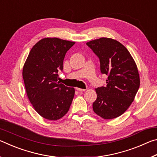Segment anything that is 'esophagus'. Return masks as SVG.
Listing matches in <instances>:
<instances>
[{
  "label": "esophagus",
  "instance_id": "esophagus-1",
  "mask_svg": "<svg viewBox=\"0 0 157 157\" xmlns=\"http://www.w3.org/2000/svg\"><path fill=\"white\" fill-rule=\"evenodd\" d=\"M76 90L77 91H84L86 89H79V88H76Z\"/></svg>",
  "mask_w": 157,
  "mask_h": 157
}]
</instances>
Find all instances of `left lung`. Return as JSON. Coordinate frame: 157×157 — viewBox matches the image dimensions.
<instances>
[{
    "label": "left lung",
    "mask_w": 157,
    "mask_h": 157,
    "mask_svg": "<svg viewBox=\"0 0 157 157\" xmlns=\"http://www.w3.org/2000/svg\"><path fill=\"white\" fill-rule=\"evenodd\" d=\"M86 45L99 58L101 74L108 76L107 86L95 89L93 110L104 119L117 118L131 105L139 89L136 63L128 50L114 39L102 37Z\"/></svg>",
    "instance_id": "left-lung-1"
}]
</instances>
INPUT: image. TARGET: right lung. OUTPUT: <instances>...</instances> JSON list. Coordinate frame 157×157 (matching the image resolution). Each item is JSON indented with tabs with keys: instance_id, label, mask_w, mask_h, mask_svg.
I'll list each match as a JSON object with an SVG mask.
<instances>
[{
	"instance_id": "1",
	"label": "right lung",
	"mask_w": 157,
	"mask_h": 157,
	"mask_svg": "<svg viewBox=\"0 0 157 157\" xmlns=\"http://www.w3.org/2000/svg\"><path fill=\"white\" fill-rule=\"evenodd\" d=\"M75 44L58 38H45L31 49L23 69L26 93L34 109L43 118L56 121L69 110L74 88L58 82L66 53Z\"/></svg>"
}]
</instances>
